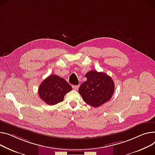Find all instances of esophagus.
I'll return each instance as SVG.
<instances>
[{
  "label": "esophagus",
  "mask_w": 155,
  "mask_h": 155,
  "mask_svg": "<svg viewBox=\"0 0 155 155\" xmlns=\"http://www.w3.org/2000/svg\"><path fill=\"white\" fill-rule=\"evenodd\" d=\"M72 88L74 90H78V88H79V85H72Z\"/></svg>",
  "instance_id": "obj_1"
}]
</instances>
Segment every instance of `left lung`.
I'll use <instances>...</instances> for the list:
<instances>
[{
  "label": "left lung",
  "mask_w": 155,
  "mask_h": 155,
  "mask_svg": "<svg viewBox=\"0 0 155 155\" xmlns=\"http://www.w3.org/2000/svg\"><path fill=\"white\" fill-rule=\"evenodd\" d=\"M85 77L87 81L81 85L78 91L86 104L98 107L111 98L115 85L110 76L103 72L91 70Z\"/></svg>",
  "instance_id": "1"
}]
</instances>
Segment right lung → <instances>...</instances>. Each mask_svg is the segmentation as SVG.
<instances>
[{"label":"right lung","instance_id":"1","mask_svg":"<svg viewBox=\"0 0 155 155\" xmlns=\"http://www.w3.org/2000/svg\"><path fill=\"white\" fill-rule=\"evenodd\" d=\"M72 89L67 81L56 75H50L39 86L38 95L47 105H54L62 101L65 94Z\"/></svg>","mask_w":155,"mask_h":155}]
</instances>
